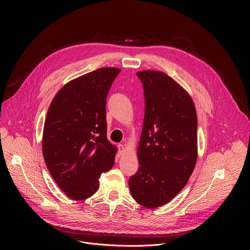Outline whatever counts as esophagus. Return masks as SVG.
Returning a JSON list of instances; mask_svg holds the SVG:
<instances>
[{
	"mask_svg": "<svg viewBox=\"0 0 250 250\" xmlns=\"http://www.w3.org/2000/svg\"><path fill=\"white\" fill-rule=\"evenodd\" d=\"M118 148H119V150H118V154L121 156V155L124 153V151H125V147H124V146H123V145H119V146H118Z\"/></svg>",
	"mask_w": 250,
	"mask_h": 250,
	"instance_id": "obj_1",
	"label": "esophagus"
}]
</instances>
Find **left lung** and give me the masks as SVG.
<instances>
[{"mask_svg": "<svg viewBox=\"0 0 250 250\" xmlns=\"http://www.w3.org/2000/svg\"><path fill=\"white\" fill-rule=\"evenodd\" d=\"M144 87L145 120L137 172L129 177L133 199L148 208L170 202L188 182L197 161V114L188 93L161 71L136 73Z\"/></svg>", "mask_w": 250, "mask_h": 250, "instance_id": "left-lung-1", "label": "left lung"}]
</instances>
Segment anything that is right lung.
<instances>
[{
  "label": "right lung",
  "mask_w": 250,
  "mask_h": 250,
  "mask_svg": "<svg viewBox=\"0 0 250 250\" xmlns=\"http://www.w3.org/2000/svg\"><path fill=\"white\" fill-rule=\"evenodd\" d=\"M121 72L100 68L63 86L52 100L43 127L42 152L58 187L71 199L96 193L99 178L115 162L106 138L105 101Z\"/></svg>",
  "instance_id": "1"
}]
</instances>
